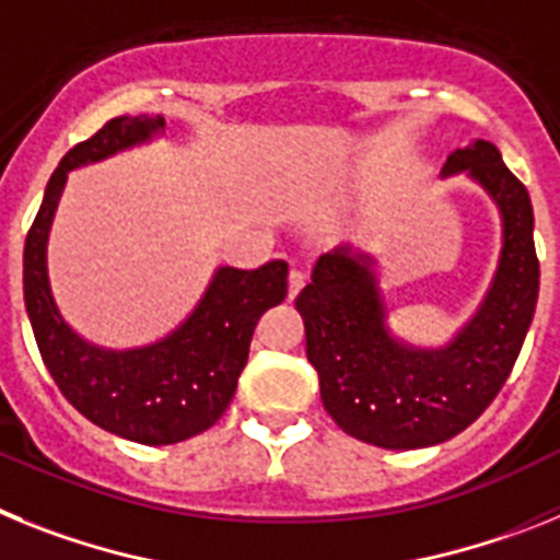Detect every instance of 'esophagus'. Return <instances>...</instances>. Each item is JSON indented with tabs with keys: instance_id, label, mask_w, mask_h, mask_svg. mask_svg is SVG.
<instances>
[{
	"instance_id": "esophagus-1",
	"label": "esophagus",
	"mask_w": 560,
	"mask_h": 560,
	"mask_svg": "<svg viewBox=\"0 0 560 560\" xmlns=\"http://www.w3.org/2000/svg\"><path fill=\"white\" fill-rule=\"evenodd\" d=\"M304 281H307V273H304V270H299V267H293V270H290V299H293L301 287H304Z\"/></svg>"
}]
</instances>
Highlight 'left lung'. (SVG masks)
I'll list each match as a JSON object with an SVG mask.
<instances>
[{"instance_id":"obj_1","label":"left lung","mask_w":560,"mask_h":560,"mask_svg":"<svg viewBox=\"0 0 560 560\" xmlns=\"http://www.w3.org/2000/svg\"><path fill=\"white\" fill-rule=\"evenodd\" d=\"M456 172L495 199L504 245L488 299L448 347L415 349L388 335L377 279L352 247L324 253L295 299L327 415L377 448H425L465 431L502 392L536 313L541 270L527 188L488 140L456 149L442 174Z\"/></svg>"}]
</instances>
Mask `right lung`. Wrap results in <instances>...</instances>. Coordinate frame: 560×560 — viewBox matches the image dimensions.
<instances>
[{
  "mask_svg": "<svg viewBox=\"0 0 560 560\" xmlns=\"http://www.w3.org/2000/svg\"><path fill=\"white\" fill-rule=\"evenodd\" d=\"M163 129L160 115H124L72 145L52 172L24 240V307L47 372L86 420L140 445L191 440L225 415L256 320L287 295V261L273 259L256 270L220 267L191 318L152 347L109 352L67 327L47 281V233L67 172L143 143Z\"/></svg>",
  "mask_w": 560,
  "mask_h": 560,
  "instance_id": "1",
  "label": "right lung"
}]
</instances>
